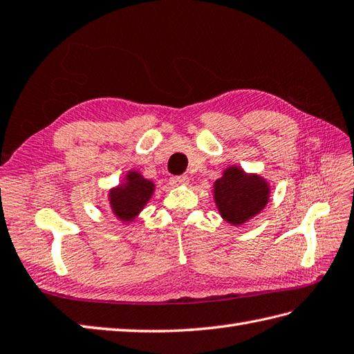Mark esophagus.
Segmentation results:
<instances>
[{"label": "esophagus", "mask_w": 354, "mask_h": 354, "mask_svg": "<svg viewBox=\"0 0 354 354\" xmlns=\"http://www.w3.org/2000/svg\"><path fill=\"white\" fill-rule=\"evenodd\" d=\"M169 183L172 186H186L187 183H189V177L187 176H177V177H171Z\"/></svg>", "instance_id": "34e87169"}]
</instances>
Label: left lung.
Instances as JSON below:
<instances>
[{
  "mask_svg": "<svg viewBox=\"0 0 354 354\" xmlns=\"http://www.w3.org/2000/svg\"><path fill=\"white\" fill-rule=\"evenodd\" d=\"M271 186L256 172H245L238 165H230L214 183V201L225 223L234 227L248 223L266 207Z\"/></svg>",
  "mask_w": 354,
  "mask_h": 354,
  "instance_id": "8db88e82",
  "label": "left lung"
}]
</instances>
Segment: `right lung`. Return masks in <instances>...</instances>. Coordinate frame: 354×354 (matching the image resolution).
Instances as JSON below:
<instances>
[{"label":"right lung","mask_w":354,"mask_h":354,"mask_svg":"<svg viewBox=\"0 0 354 354\" xmlns=\"http://www.w3.org/2000/svg\"><path fill=\"white\" fill-rule=\"evenodd\" d=\"M156 191V185L139 171L130 169L118 186L109 189L107 201L113 216L122 224H131L145 209Z\"/></svg>","instance_id":"right-lung-1"}]
</instances>
